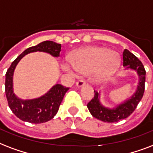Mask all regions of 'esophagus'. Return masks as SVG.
I'll return each instance as SVG.
<instances>
[{
  "mask_svg": "<svg viewBox=\"0 0 153 153\" xmlns=\"http://www.w3.org/2000/svg\"><path fill=\"white\" fill-rule=\"evenodd\" d=\"M76 86L79 88L80 87H82V86H84V85H85V80H79L77 81V82L76 83Z\"/></svg>",
  "mask_w": 153,
  "mask_h": 153,
  "instance_id": "34e87169",
  "label": "esophagus"
}]
</instances>
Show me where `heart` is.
<instances>
[{
  "mask_svg": "<svg viewBox=\"0 0 153 153\" xmlns=\"http://www.w3.org/2000/svg\"><path fill=\"white\" fill-rule=\"evenodd\" d=\"M68 64H64L63 68L71 72L76 70L80 73L93 72L97 81H104L114 75L120 67L119 54L107 48L88 46L75 51L69 56Z\"/></svg>",
  "mask_w": 153,
  "mask_h": 153,
  "instance_id": "obj_1",
  "label": "heart"
}]
</instances>
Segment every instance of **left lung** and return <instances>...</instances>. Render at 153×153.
<instances>
[{
  "label": "left lung",
  "instance_id": "left-lung-1",
  "mask_svg": "<svg viewBox=\"0 0 153 153\" xmlns=\"http://www.w3.org/2000/svg\"><path fill=\"white\" fill-rule=\"evenodd\" d=\"M123 66L125 67V70L131 69L137 72L139 76L137 90L129 98L112 108L105 107L101 104L100 100V93L94 90V97L88 102L87 107L92 116L97 119L108 123L125 119L133 112L143 97L146 72L141 61L128 49H125L123 52Z\"/></svg>",
  "mask_w": 153,
  "mask_h": 153
}]
</instances>
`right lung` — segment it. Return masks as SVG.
Segmentation results:
<instances>
[{
	"instance_id": "add662e5",
	"label": "right lung",
	"mask_w": 153,
	"mask_h": 153,
	"mask_svg": "<svg viewBox=\"0 0 153 153\" xmlns=\"http://www.w3.org/2000/svg\"><path fill=\"white\" fill-rule=\"evenodd\" d=\"M61 45L52 41H45L25 50L19 55L7 70L5 74V95L12 112L21 120L32 124L45 123L55 117L64 96L69 88L63 85H53L45 95L38 98L22 100L13 93V73L19 61L28 53L45 52L54 57L60 56Z\"/></svg>"
}]
</instances>
